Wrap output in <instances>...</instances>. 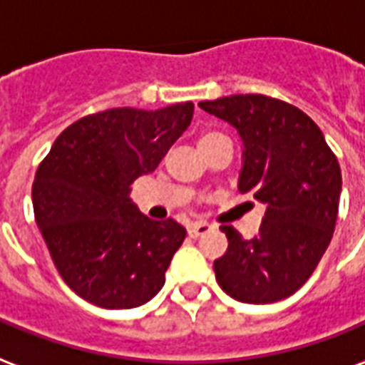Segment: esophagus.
<instances>
[{"instance_id":"34e87169","label":"esophagus","mask_w":365,"mask_h":365,"mask_svg":"<svg viewBox=\"0 0 365 365\" xmlns=\"http://www.w3.org/2000/svg\"><path fill=\"white\" fill-rule=\"evenodd\" d=\"M210 230H212V226H210V224L197 222V224H191L190 228H187V234H190V237H199Z\"/></svg>"}]
</instances>
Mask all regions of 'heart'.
<instances>
[{
	"label": "heart",
	"instance_id": "obj_1",
	"mask_svg": "<svg viewBox=\"0 0 365 365\" xmlns=\"http://www.w3.org/2000/svg\"><path fill=\"white\" fill-rule=\"evenodd\" d=\"M212 137H218L217 133H205L201 139H199V143H205V141H209V139H212Z\"/></svg>",
	"mask_w": 365,
	"mask_h": 365
}]
</instances>
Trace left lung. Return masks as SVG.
Listing matches in <instances>:
<instances>
[{"label":"left lung","mask_w":365,"mask_h":365,"mask_svg":"<svg viewBox=\"0 0 365 365\" xmlns=\"http://www.w3.org/2000/svg\"><path fill=\"white\" fill-rule=\"evenodd\" d=\"M244 141L237 190L265 205L257 236L220 226L228 250L215 261L220 288L244 304H272L306 284L331 244L341 166L321 129L302 110L263 94L199 102Z\"/></svg>","instance_id":"8db88e82"}]
</instances>
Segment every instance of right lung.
Returning a JSON list of instances; mask_svg holds the SVG:
<instances>
[{
	"label": "right lung",
	"instance_id": "right-lung-1",
	"mask_svg": "<svg viewBox=\"0 0 365 365\" xmlns=\"http://www.w3.org/2000/svg\"><path fill=\"white\" fill-rule=\"evenodd\" d=\"M191 118L193 102L85 115L40 162L32 183L36 224L61 279L94 306H143L164 286L185 228L145 217L129 191L155 172Z\"/></svg>",
	"mask_w": 365,
	"mask_h": 365
}]
</instances>
